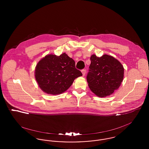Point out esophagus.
<instances>
[{
    "mask_svg": "<svg viewBox=\"0 0 149 149\" xmlns=\"http://www.w3.org/2000/svg\"><path fill=\"white\" fill-rule=\"evenodd\" d=\"M81 72H82V74H83V77L85 76V74H86V70H85V69L81 70Z\"/></svg>",
    "mask_w": 149,
    "mask_h": 149,
    "instance_id": "esophagus-1",
    "label": "esophagus"
}]
</instances>
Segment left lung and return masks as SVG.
<instances>
[{
  "label": "left lung",
  "instance_id": "8db88e82",
  "mask_svg": "<svg viewBox=\"0 0 149 149\" xmlns=\"http://www.w3.org/2000/svg\"><path fill=\"white\" fill-rule=\"evenodd\" d=\"M86 80L93 93L106 97L118 89L124 77V68L120 62L111 55L97 57L92 55Z\"/></svg>",
  "mask_w": 149,
  "mask_h": 149
}]
</instances>
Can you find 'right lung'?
<instances>
[{"label":"right lung","instance_id":"right-lung-1","mask_svg":"<svg viewBox=\"0 0 149 149\" xmlns=\"http://www.w3.org/2000/svg\"><path fill=\"white\" fill-rule=\"evenodd\" d=\"M35 75L43 92L57 95L67 91L82 73L75 68L74 60L63 53L44 57L37 64Z\"/></svg>","mask_w":149,"mask_h":149}]
</instances>
